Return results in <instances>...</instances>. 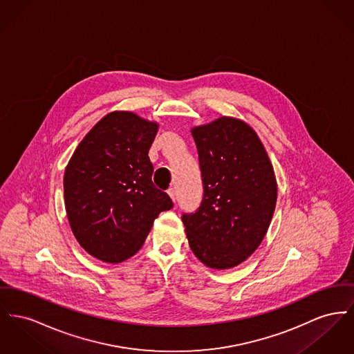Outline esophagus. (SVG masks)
Masks as SVG:
<instances>
[{"mask_svg": "<svg viewBox=\"0 0 354 354\" xmlns=\"http://www.w3.org/2000/svg\"><path fill=\"white\" fill-rule=\"evenodd\" d=\"M167 194L169 195V198L175 202L176 201V189L175 188H168V191H167Z\"/></svg>", "mask_w": 354, "mask_h": 354, "instance_id": "34e87169", "label": "esophagus"}]
</instances>
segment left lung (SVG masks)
Here are the masks:
<instances>
[{"mask_svg":"<svg viewBox=\"0 0 354 354\" xmlns=\"http://www.w3.org/2000/svg\"><path fill=\"white\" fill-rule=\"evenodd\" d=\"M203 183L195 212L183 214L192 252L208 268L230 269L261 245L277 203L270 159L252 128L221 118L192 131Z\"/></svg>","mask_w":354,"mask_h":354,"instance_id":"8db88e82","label":"left lung"}]
</instances>
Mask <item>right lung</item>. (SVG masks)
<instances>
[{
    "label": "right lung",
    "mask_w": 354,
    "mask_h": 354,
    "mask_svg": "<svg viewBox=\"0 0 354 354\" xmlns=\"http://www.w3.org/2000/svg\"><path fill=\"white\" fill-rule=\"evenodd\" d=\"M158 124L112 112L84 138L64 174L71 229L85 251L118 263L143 246L153 221L174 207L152 183L148 151Z\"/></svg>",
    "instance_id": "1"
}]
</instances>
